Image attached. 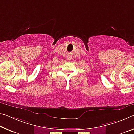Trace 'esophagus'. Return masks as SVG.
<instances>
[{"label": "esophagus", "instance_id": "34e87169", "mask_svg": "<svg viewBox=\"0 0 134 134\" xmlns=\"http://www.w3.org/2000/svg\"><path fill=\"white\" fill-rule=\"evenodd\" d=\"M67 58H69V59H70V57H67Z\"/></svg>", "mask_w": 134, "mask_h": 134}]
</instances>
